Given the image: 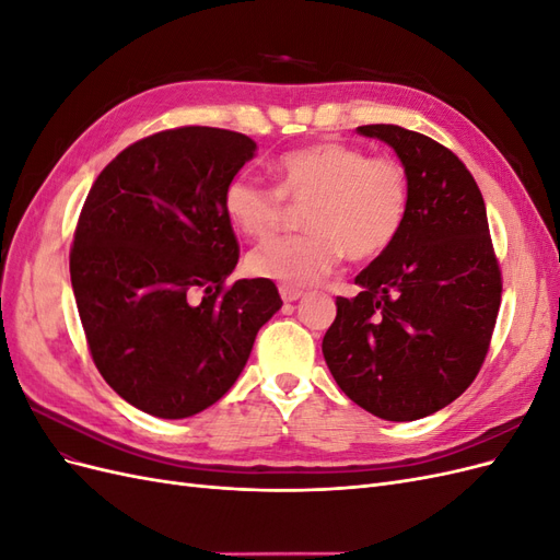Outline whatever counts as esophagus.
<instances>
[{
	"label": "esophagus",
	"mask_w": 560,
	"mask_h": 560,
	"mask_svg": "<svg viewBox=\"0 0 560 560\" xmlns=\"http://www.w3.org/2000/svg\"><path fill=\"white\" fill-rule=\"evenodd\" d=\"M280 296H282V301H284V303H292V301H299V299L303 296V292H301V290H296V287H287V284H282V287H280Z\"/></svg>",
	"instance_id": "esophagus-1"
}]
</instances>
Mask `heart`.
<instances>
[{
  "instance_id": "b5f03b06",
  "label": "heart",
  "mask_w": 560,
  "mask_h": 560,
  "mask_svg": "<svg viewBox=\"0 0 560 560\" xmlns=\"http://www.w3.org/2000/svg\"><path fill=\"white\" fill-rule=\"evenodd\" d=\"M276 191L247 173L233 175L222 208L233 229L266 238L282 222V198L306 202L303 235L273 238L247 254L252 276L287 287H308L343 259L383 254L409 214V175L395 159L374 156L346 142H317L287 151L270 165Z\"/></svg>"
}]
</instances>
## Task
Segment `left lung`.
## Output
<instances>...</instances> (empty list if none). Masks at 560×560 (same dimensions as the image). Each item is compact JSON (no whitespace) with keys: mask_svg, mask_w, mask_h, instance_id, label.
<instances>
[{"mask_svg":"<svg viewBox=\"0 0 560 560\" xmlns=\"http://www.w3.org/2000/svg\"><path fill=\"white\" fill-rule=\"evenodd\" d=\"M395 149L409 175V214L383 254L336 299L322 341L334 381L383 420H418L477 378L500 311L502 278L483 196L465 163L401 126H360Z\"/></svg>","mask_w":560,"mask_h":560,"instance_id":"8db88e82","label":"left lung"}]
</instances>
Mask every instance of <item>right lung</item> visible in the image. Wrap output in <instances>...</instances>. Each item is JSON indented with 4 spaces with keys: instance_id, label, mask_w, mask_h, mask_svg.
<instances>
[{
    "instance_id": "1",
    "label": "right lung",
    "mask_w": 560,
    "mask_h": 560,
    "mask_svg": "<svg viewBox=\"0 0 560 560\" xmlns=\"http://www.w3.org/2000/svg\"><path fill=\"white\" fill-rule=\"evenodd\" d=\"M254 154L233 130H163L124 149L83 202L70 252L81 325L100 374L149 416L222 399L282 306L266 278L224 284L238 241L222 194Z\"/></svg>"
}]
</instances>
